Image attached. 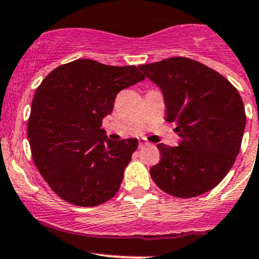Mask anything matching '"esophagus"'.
I'll return each mask as SVG.
<instances>
[{
	"label": "esophagus",
	"mask_w": 259,
	"mask_h": 259,
	"mask_svg": "<svg viewBox=\"0 0 259 259\" xmlns=\"http://www.w3.org/2000/svg\"><path fill=\"white\" fill-rule=\"evenodd\" d=\"M146 145H149V143L146 141V139H144V138L139 139V147H144V146H146Z\"/></svg>",
	"instance_id": "esophagus-1"
}]
</instances>
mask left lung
Listing matches in <instances>:
<instances>
[{
    "mask_svg": "<svg viewBox=\"0 0 259 259\" xmlns=\"http://www.w3.org/2000/svg\"><path fill=\"white\" fill-rule=\"evenodd\" d=\"M139 69L161 88L166 120L177 124L181 138L180 146L157 145L161 161L150 169L153 182L183 199L215 188L241 149L246 113L240 93L215 70L183 56Z\"/></svg>",
    "mask_w": 259,
    "mask_h": 259,
    "instance_id": "1",
    "label": "left lung"
}]
</instances>
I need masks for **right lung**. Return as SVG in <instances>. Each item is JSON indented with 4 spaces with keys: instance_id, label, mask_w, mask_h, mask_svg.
<instances>
[{
    "instance_id": "1",
    "label": "right lung",
    "mask_w": 259,
    "mask_h": 259,
    "mask_svg": "<svg viewBox=\"0 0 259 259\" xmlns=\"http://www.w3.org/2000/svg\"><path fill=\"white\" fill-rule=\"evenodd\" d=\"M144 78L136 66L78 59L56 67L36 88L27 127L32 157L67 203L96 206L119 190L138 139L109 140L102 120L116 95Z\"/></svg>"
}]
</instances>
